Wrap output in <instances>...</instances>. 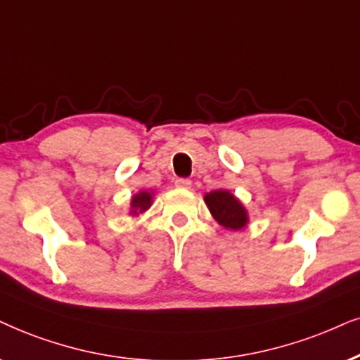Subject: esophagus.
<instances>
[{"label": "esophagus", "instance_id": "obj_1", "mask_svg": "<svg viewBox=\"0 0 360 360\" xmlns=\"http://www.w3.org/2000/svg\"><path fill=\"white\" fill-rule=\"evenodd\" d=\"M176 188H181V189H189L191 188V179H186V177H177L176 179Z\"/></svg>", "mask_w": 360, "mask_h": 360}]
</instances>
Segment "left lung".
Here are the masks:
<instances>
[{"label": "left lung", "mask_w": 360, "mask_h": 360, "mask_svg": "<svg viewBox=\"0 0 360 360\" xmlns=\"http://www.w3.org/2000/svg\"><path fill=\"white\" fill-rule=\"evenodd\" d=\"M204 201H206L214 219L219 222L221 226H224L226 229L238 231L248 224V211H245L243 202L229 191H211V193L204 195Z\"/></svg>", "instance_id": "1"}]
</instances>
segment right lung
<instances>
[{"mask_svg":"<svg viewBox=\"0 0 360 360\" xmlns=\"http://www.w3.org/2000/svg\"><path fill=\"white\" fill-rule=\"evenodd\" d=\"M153 204V193L149 191H141V193L134 194L133 199H131V214L133 216H138V214H143L148 211Z\"/></svg>","mask_w":360,"mask_h":360,"instance_id":"right-lung-1","label":"right lung"}]
</instances>
